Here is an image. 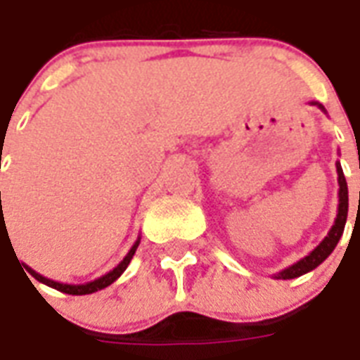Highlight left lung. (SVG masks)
<instances>
[{"label":"left lung","instance_id":"obj_1","mask_svg":"<svg viewBox=\"0 0 360 360\" xmlns=\"http://www.w3.org/2000/svg\"><path fill=\"white\" fill-rule=\"evenodd\" d=\"M318 106L320 110L326 112L320 103H310ZM335 168H338V184H339V205H338V217H335V223L330 229V233L328 236L323 238L318 246H316L308 256H304L302 259H298L297 264H292V266L285 267L283 271L279 274H275V279H295V277H300V275L308 274V271H312L316 267L322 264L326 257L330 256L333 248L338 246L339 238H341V234H343V229H345V223H347V211H349V190H347V180H345V174H343V168L339 165V160L335 162ZM360 200V195H359ZM360 205V201H359Z\"/></svg>","mask_w":360,"mask_h":360}]
</instances>
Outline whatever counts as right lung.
<instances>
[{"label": "right lung", "instance_id": "add662e5", "mask_svg": "<svg viewBox=\"0 0 360 360\" xmlns=\"http://www.w3.org/2000/svg\"><path fill=\"white\" fill-rule=\"evenodd\" d=\"M4 233H7V229H5ZM139 236H137V240L134 242V246L129 248V252L126 254V257L120 262L118 266L114 267V269H110L108 274H104L103 277H98V279H94V281H89V283H81V285H70V283H60V281H53V279H48V277H44V275L37 274L32 267L25 266L22 264V267L29 271L37 281L44 283V285H48V287H52V289L56 290H62V292H65V295H91V292H96V290L104 289V287H108V285H112V283L118 279L120 275L126 271V267L129 266V262H131V257H134L135 250H137V246H139Z\"/></svg>", "mask_w": 360, "mask_h": 360}]
</instances>
